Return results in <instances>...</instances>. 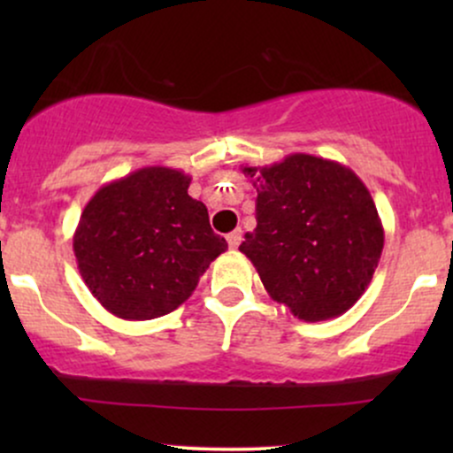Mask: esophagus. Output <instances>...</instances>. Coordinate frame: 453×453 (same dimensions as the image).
<instances>
[{"mask_svg": "<svg viewBox=\"0 0 453 453\" xmlns=\"http://www.w3.org/2000/svg\"><path fill=\"white\" fill-rule=\"evenodd\" d=\"M226 238H227V244H230V249H236L242 241V230H234V232L227 234Z\"/></svg>", "mask_w": 453, "mask_h": 453, "instance_id": "esophagus-1", "label": "esophagus"}]
</instances>
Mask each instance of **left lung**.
<instances>
[{
	"label": "left lung",
	"instance_id": "1",
	"mask_svg": "<svg viewBox=\"0 0 453 453\" xmlns=\"http://www.w3.org/2000/svg\"><path fill=\"white\" fill-rule=\"evenodd\" d=\"M241 170L257 189V227L238 249L270 298L304 321L349 311L371 285L386 238L360 176L306 153Z\"/></svg>",
	"mask_w": 453,
	"mask_h": 453
}]
</instances>
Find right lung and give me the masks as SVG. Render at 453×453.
I'll use <instances>...</instances> for the list:
<instances>
[{"instance_id":"obj_1","label":"right lung","mask_w":453,"mask_h":453,"mask_svg":"<svg viewBox=\"0 0 453 453\" xmlns=\"http://www.w3.org/2000/svg\"><path fill=\"white\" fill-rule=\"evenodd\" d=\"M191 176L147 165L111 180L87 202L74 256L93 298L108 313L144 321L173 313L227 249L209 211L187 194Z\"/></svg>"}]
</instances>
